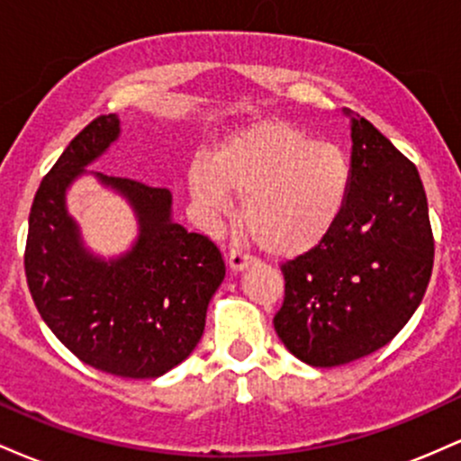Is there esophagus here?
I'll return each mask as SVG.
<instances>
[{
    "label": "esophagus",
    "mask_w": 461,
    "mask_h": 461,
    "mask_svg": "<svg viewBox=\"0 0 461 461\" xmlns=\"http://www.w3.org/2000/svg\"><path fill=\"white\" fill-rule=\"evenodd\" d=\"M227 262H230V268L231 271H245L249 264H253V258L247 256V253L238 251V249H231L230 251V258H227Z\"/></svg>",
    "instance_id": "obj_1"
}]
</instances>
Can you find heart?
I'll return each instance as SVG.
<instances>
[{"label": "heart", "instance_id": "obj_1", "mask_svg": "<svg viewBox=\"0 0 461 461\" xmlns=\"http://www.w3.org/2000/svg\"><path fill=\"white\" fill-rule=\"evenodd\" d=\"M353 186L348 153L288 121H260L236 131L212 162L188 168L193 199L210 219L242 197V227L275 258H299L331 234Z\"/></svg>", "mask_w": 461, "mask_h": 461}]
</instances>
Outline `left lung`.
Returning a JSON list of instances; mask_svg holds the SVG:
<instances>
[{
  "mask_svg": "<svg viewBox=\"0 0 461 461\" xmlns=\"http://www.w3.org/2000/svg\"><path fill=\"white\" fill-rule=\"evenodd\" d=\"M353 186L319 247L282 264L277 336L301 362L331 368L388 345L429 284L433 234L416 164L364 116L351 119Z\"/></svg>",
  "mask_w": 461,
  "mask_h": 461,
  "instance_id": "8db88e82",
  "label": "left lung"
}]
</instances>
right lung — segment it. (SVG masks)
Instances as JSON below:
<instances>
[{
  "instance_id": "obj_1",
  "label": "right lung",
  "mask_w": 461,
  "mask_h": 461,
  "mask_svg": "<svg viewBox=\"0 0 461 461\" xmlns=\"http://www.w3.org/2000/svg\"><path fill=\"white\" fill-rule=\"evenodd\" d=\"M119 116L93 119L41 182L30 210L25 277L58 340L88 366L153 379L184 362L203 336L205 312L225 277L219 247L171 219V193L95 173L139 216V240L116 260L82 247L67 188L119 139Z\"/></svg>"
}]
</instances>
